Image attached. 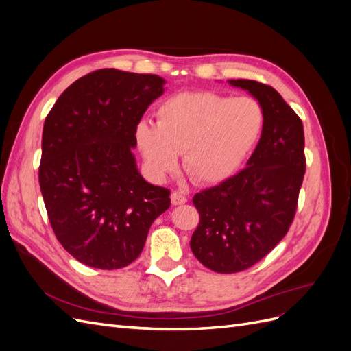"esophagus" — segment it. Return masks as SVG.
<instances>
[{"instance_id": "obj_1", "label": "esophagus", "mask_w": 351, "mask_h": 351, "mask_svg": "<svg viewBox=\"0 0 351 351\" xmlns=\"http://www.w3.org/2000/svg\"><path fill=\"white\" fill-rule=\"evenodd\" d=\"M186 202H187V197L183 193H180V192H173L171 193V204L174 206L183 205V204H186Z\"/></svg>"}]
</instances>
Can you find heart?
<instances>
[{"label": "heart", "instance_id": "obj_1", "mask_svg": "<svg viewBox=\"0 0 351 351\" xmlns=\"http://www.w3.org/2000/svg\"><path fill=\"white\" fill-rule=\"evenodd\" d=\"M263 110L249 97L182 92L156 110V124L139 121L134 139L146 169L161 180L174 171L183 152L184 171L197 183H218L241 165L256 145Z\"/></svg>", "mask_w": 351, "mask_h": 351}]
</instances>
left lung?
Segmentation results:
<instances>
[{
	"mask_svg": "<svg viewBox=\"0 0 351 351\" xmlns=\"http://www.w3.org/2000/svg\"><path fill=\"white\" fill-rule=\"evenodd\" d=\"M263 110L261 139L240 173L193 197L200 222L190 247L219 274L250 268L277 246L293 222L306 169L303 124L268 84L231 79Z\"/></svg>",
	"mask_w": 351,
	"mask_h": 351,
	"instance_id": "8db88e82",
	"label": "left lung"
}]
</instances>
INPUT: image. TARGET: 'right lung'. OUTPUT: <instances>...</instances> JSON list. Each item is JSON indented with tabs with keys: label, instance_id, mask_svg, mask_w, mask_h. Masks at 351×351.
Instances as JSON below:
<instances>
[{
	"label": "right lung",
	"instance_id": "right-lung-1",
	"mask_svg": "<svg viewBox=\"0 0 351 351\" xmlns=\"http://www.w3.org/2000/svg\"><path fill=\"white\" fill-rule=\"evenodd\" d=\"M165 79L102 69L60 95L42 132L39 186L51 227L74 259L119 269L139 256L169 190L137 169L134 127Z\"/></svg>",
	"mask_w": 351,
	"mask_h": 351
}]
</instances>
